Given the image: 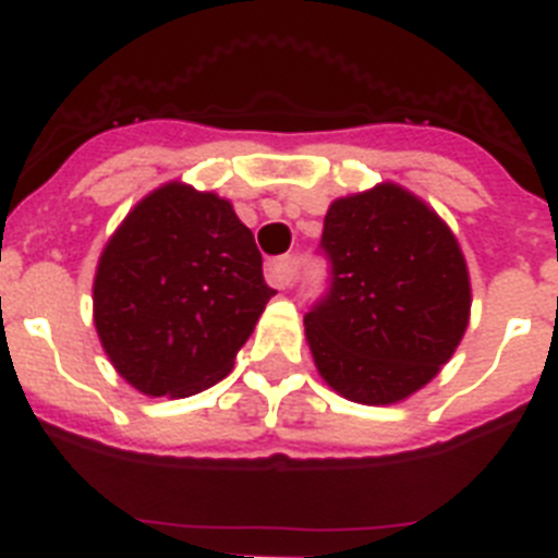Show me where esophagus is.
Returning a JSON list of instances; mask_svg holds the SVG:
<instances>
[{
	"label": "esophagus",
	"instance_id": "34e87169",
	"mask_svg": "<svg viewBox=\"0 0 558 558\" xmlns=\"http://www.w3.org/2000/svg\"><path fill=\"white\" fill-rule=\"evenodd\" d=\"M293 274H295L293 256H279V259H270L268 263V282L274 284V288H279V290L290 288V282H293Z\"/></svg>",
	"mask_w": 558,
	"mask_h": 558
}]
</instances>
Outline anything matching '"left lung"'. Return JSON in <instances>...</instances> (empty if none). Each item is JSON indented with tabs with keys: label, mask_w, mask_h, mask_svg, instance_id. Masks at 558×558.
Returning a JSON list of instances; mask_svg holds the SVG:
<instances>
[{
	"label": "left lung",
	"mask_w": 558,
	"mask_h": 558,
	"mask_svg": "<svg viewBox=\"0 0 558 558\" xmlns=\"http://www.w3.org/2000/svg\"><path fill=\"white\" fill-rule=\"evenodd\" d=\"M329 288L304 315L318 374L360 405H391L427 386L470 324L458 240L397 184L338 198L324 218Z\"/></svg>",
	"instance_id": "8db88e82"
}]
</instances>
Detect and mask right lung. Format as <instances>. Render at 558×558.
Returning <instances> with one entry per match:
<instances>
[{
	"label": "right lung",
	"instance_id": "add662e5",
	"mask_svg": "<svg viewBox=\"0 0 558 558\" xmlns=\"http://www.w3.org/2000/svg\"><path fill=\"white\" fill-rule=\"evenodd\" d=\"M276 290L229 201L159 186L100 254L95 327L113 368L147 397H192L231 372Z\"/></svg>",
	"mask_w": 558,
	"mask_h": 558
}]
</instances>
